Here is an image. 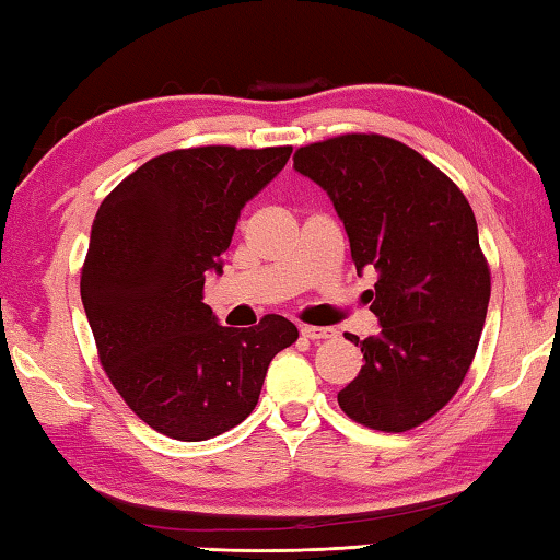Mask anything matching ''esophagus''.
Instances as JSON below:
<instances>
[{"label":"esophagus","instance_id":"esophagus-1","mask_svg":"<svg viewBox=\"0 0 560 560\" xmlns=\"http://www.w3.org/2000/svg\"><path fill=\"white\" fill-rule=\"evenodd\" d=\"M336 330L334 328H318V326H301V336L308 338V340H324L330 338Z\"/></svg>","mask_w":560,"mask_h":560}]
</instances>
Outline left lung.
<instances>
[{
    "instance_id": "1",
    "label": "left lung",
    "mask_w": 560,
    "mask_h": 560,
    "mask_svg": "<svg viewBox=\"0 0 560 560\" xmlns=\"http://www.w3.org/2000/svg\"><path fill=\"white\" fill-rule=\"evenodd\" d=\"M293 167L328 192L381 336H348L365 365L338 393L350 420L405 432L447 405L477 353L491 277L477 220L452 179L400 140L348 132L299 148Z\"/></svg>"
}]
</instances>
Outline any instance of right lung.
Wrapping results in <instances>:
<instances>
[{"mask_svg": "<svg viewBox=\"0 0 560 560\" xmlns=\"http://www.w3.org/2000/svg\"><path fill=\"white\" fill-rule=\"evenodd\" d=\"M289 155L291 145L173 150L140 165L98 207L81 301L103 371L160 434L202 442L246 420L271 358L299 338L277 314L254 328L220 326L202 301L242 207Z\"/></svg>", "mask_w": 560, "mask_h": 560, "instance_id": "right-lung-1", "label": "right lung"}]
</instances>
